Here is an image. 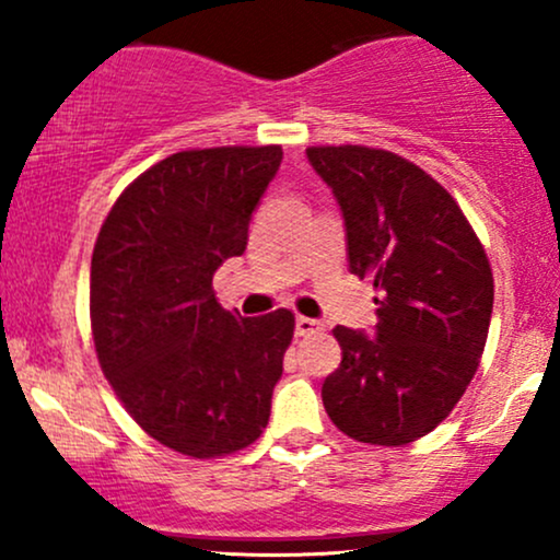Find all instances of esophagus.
Wrapping results in <instances>:
<instances>
[{
  "mask_svg": "<svg viewBox=\"0 0 560 560\" xmlns=\"http://www.w3.org/2000/svg\"><path fill=\"white\" fill-rule=\"evenodd\" d=\"M320 331H324V324L316 318L298 316V320H294V334H298V337H313V334H320Z\"/></svg>",
  "mask_w": 560,
  "mask_h": 560,
  "instance_id": "34e87169",
  "label": "esophagus"
}]
</instances>
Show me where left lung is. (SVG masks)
<instances>
[{"label": "left lung", "instance_id": "left-lung-1", "mask_svg": "<svg viewBox=\"0 0 560 560\" xmlns=\"http://www.w3.org/2000/svg\"><path fill=\"white\" fill-rule=\"evenodd\" d=\"M345 221L347 268L378 292L374 334L337 326L342 363L320 397L339 432L408 445L440 423L477 374L492 271L455 199L419 165L371 147H311Z\"/></svg>", "mask_w": 560, "mask_h": 560}]
</instances>
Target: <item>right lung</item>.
<instances>
[{
    "label": "right lung",
    "instance_id": "obj_1",
    "mask_svg": "<svg viewBox=\"0 0 560 560\" xmlns=\"http://www.w3.org/2000/svg\"><path fill=\"white\" fill-rule=\"evenodd\" d=\"M281 158V147L176 152L128 186L96 236L102 371L147 434L191 458L253 445L271 416L294 316L223 311L213 276L247 247Z\"/></svg>",
    "mask_w": 560,
    "mask_h": 560
}]
</instances>
